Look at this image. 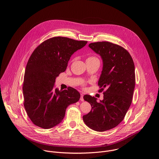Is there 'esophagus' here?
Instances as JSON below:
<instances>
[{
	"instance_id": "1",
	"label": "esophagus",
	"mask_w": 159,
	"mask_h": 159,
	"mask_svg": "<svg viewBox=\"0 0 159 159\" xmlns=\"http://www.w3.org/2000/svg\"><path fill=\"white\" fill-rule=\"evenodd\" d=\"M80 100L81 101H84V95H83V93H81V94H80Z\"/></svg>"
}]
</instances>
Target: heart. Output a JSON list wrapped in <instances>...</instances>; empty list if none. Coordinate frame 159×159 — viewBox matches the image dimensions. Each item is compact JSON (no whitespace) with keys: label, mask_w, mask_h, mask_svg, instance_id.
Listing matches in <instances>:
<instances>
[{"label":"heart","mask_w":159,"mask_h":159,"mask_svg":"<svg viewBox=\"0 0 159 159\" xmlns=\"http://www.w3.org/2000/svg\"><path fill=\"white\" fill-rule=\"evenodd\" d=\"M87 59H89V60H95V59H98L96 57H94V56H91V57H89Z\"/></svg>","instance_id":"b5f03b06"}]
</instances>
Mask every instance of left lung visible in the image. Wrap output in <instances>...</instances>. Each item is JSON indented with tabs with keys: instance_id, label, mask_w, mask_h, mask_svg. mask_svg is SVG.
Listing matches in <instances>:
<instances>
[{
	"instance_id": "left-lung-1",
	"label": "left lung",
	"mask_w": 159,
	"mask_h": 159,
	"mask_svg": "<svg viewBox=\"0 0 159 159\" xmlns=\"http://www.w3.org/2000/svg\"><path fill=\"white\" fill-rule=\"evenodd\" d=\"M89 47L100 56L103 61L98 85L103 92V99L85 95L90 103V112L83 116L85 124L91 129L104 132L117 126L124 119L132 100L135 84L133 59L122 47L109 42L91 43Z\"/></svg>"
}]
</instances>
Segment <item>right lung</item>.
I'll return each mask as SVG.
<instances>
[{
    "instance_id": "1",
    "label": "right lung",
    "mask_w": 159,
    "mask_h": 159,
    "mask_svg": "<svg viewBox=\"0 0 159 159\" xmlns=\"http://www.w3.org/2000/svg\"><path fill=\"white\" fill-rule=\"evenodd\" d=\"M84 40L55 37L45 40L32 52L26 66L24 84V105L35 125L44 129L54 127L65 117L69 105L79 101L75 89H54L56 79L67 67L71 56L87 44Z\"/></svg>"
}]
</instances>
